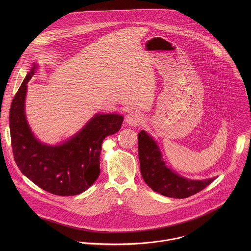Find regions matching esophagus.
Listing matches in <instances>:
<instances>
[{
  "label": "esophagus",
  "mask_w": 251,
  "mask_h": 251,
  "mask_svg": "<svg viewBox=\"0 0 251 251\" xmlns=\"http://www.w3.org/2000/svg\"><path fill=\"white\" fill-rule=\"evenodd\" d=\"M142 121H143V116L137 111H130L126 117V124L131 126H139L142 123Z\"/></svg>",
  "instance_id": "1"
}]
</instances>
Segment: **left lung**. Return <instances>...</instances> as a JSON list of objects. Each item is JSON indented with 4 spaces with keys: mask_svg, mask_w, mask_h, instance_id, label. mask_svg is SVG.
Returning a JSON list of instances; mask_svg holds the SVG:
<instances>
[{
    "mask_svg": "<svg viewBox=\"0 0 251 251\" xmlns=\"http://www.w3.org/2000/svg\"><path fill=\"white\" fill-rule=\"evenodd\" d=\"M138 155L145 182L155 192L172 198H186L204 189L216 177L206 179H187L169 168L154 139L145 130L138 133Z\"/></svg>",
    "mask_w": 251,
    "mask_h": 251,
    "instance_id": "obj_1",
    "label": "left lung"
}]
</instances>
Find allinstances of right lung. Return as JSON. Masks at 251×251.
Segmentation results:
<instances>
[{"instance_id":"1","label":"right lung","mask_w":251,"mask_h":251,"mask_svg":"<svg viewBox=\"0 0 251 251\" xmlns=\"http://www.w3.org/2000/svg\"><path fill=\"white\" fill-rule=\"evenodd\" d=\"M37 68L34 63L9 111L14 160L22 174L43 190L60 196L77 195L86 191L99 178L102 142L120 130L124 117L119 114H96L63 143H42L34 135L25 113L27 84Z\"/></svg>"}]
</instances>
